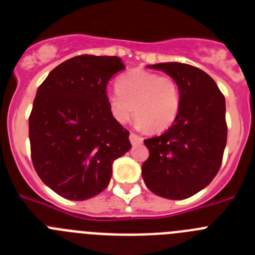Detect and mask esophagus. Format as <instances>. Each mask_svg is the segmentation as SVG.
Instances as JSON below:
<instances>
[{
	"label": "esophagus",
	"mask_w": 255,
	"mask_h": 255,
	"mask_svg": "<svg viewBox=\"0 0 255 255\" xmlns=\"http://www.w3.org/2000/svg\"><path fill=\"white\" fill-rule=\"evenodd\" d=\"M130 141H131L132 145H136V144H140L143 143V138L139 136L138 134H135V132H130Z\"/></svg>",
	"instance_id": "esophagus-1"
}]
</instances>
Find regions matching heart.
<instances>
[{
	"label": "heart",
	"mask_w": 255,
	"mask_h": 255,
	"mask_svg": "<svg viewBox=\"0 0 255 255\" xmlns=\"http://www.w3.org/2000/svg\"><path fill=\"white\" fill-rule=\"evenodd\" d=\"M117 87L107 93V103L114 119L120 124L131 117L134 106L135 124L141 129L163 131L176 120L180 89L172 76L135 69L121 76Z\"/></svg>",
	"instance_id": "heart-1"
}]
</instances>
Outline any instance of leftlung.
Here are the masks:
<instances>
[{
    "instance_id": "8db88e82",
    "label": "left lung",
    "mask_w": 255,
    "mask_h": 255,
    "mask_svg": "<svg viewBox=\"0 0 255 255\" xmlns=\"http://www.w3.org/2000/svg\"><path fill=\"white\" fill-rule=\"evenodd\" d=\"M179 84L176 120L159 136L145 139L149 157L141 175L150 191L167 199H185L215 179L227 141L225 97L203 70L180 62L148 66Z\"/></svg>"
}]
</instances>
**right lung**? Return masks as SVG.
<instances>
[{
    "instance_id": "add662e5",
    "label": "right lung",
    "mask_w": 255,
    "mask_h": 255,
    "mask_svg": "<svg viewBox=\"0 0 255 255\" xmlns=\"http://www.w3.org/2000/svg\"><path fill=\"white\" fill-rule=\"evenodd\" d=\"M124 69L116 56L80 55L38 88L29 116L31 162L61 197L85 200L102 193L114 161L131 148L130 132L107 103L108 80Z\"/></svg>"
}]
</instances>
